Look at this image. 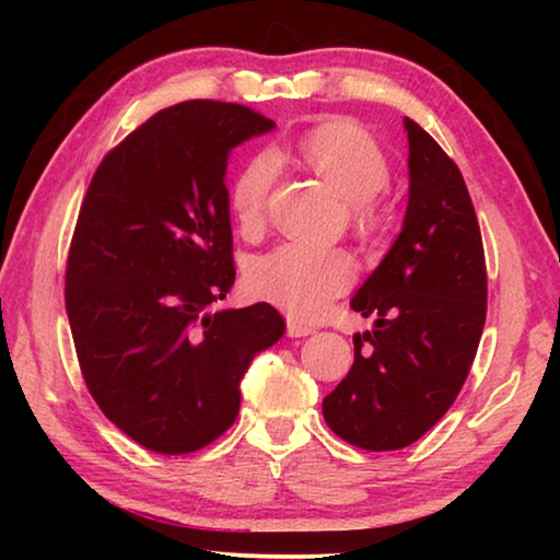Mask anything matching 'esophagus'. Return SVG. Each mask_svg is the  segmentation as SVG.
I'll return each mask as SVG.
<instances>
[{
	"mask_svg": "<svg viewBox=\"0 0 560 560\" xmlns=\"http://www.w3.org/2000/svg\"><path fill=\"white\" fill-rule=\"evenodd\" d=\"M314 326H308V324H303V320H299V318H293V316H289L287 318V334L291 336V338H303V336H311L314 334Z\"/></svg>",
	"mask_w": 560,
	"mask_h": 560,
	"instance_id": "1",
	"label": "esophagus"
}]
</instances>
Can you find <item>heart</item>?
<instances>
[{"instance_id":"heart-1","label":"heart","mask_w":560,"mask_h":560,"mask_svg":"<svg viewBox=\"0 0 560 560\" xmlns=\"http://www.w3.org/2000/svg\"><path fill=\"white\" fill-rule=\"evenodd\" d=\"M306 163L348 200L355 220H373L375 195L385 189L390 167L371 136L350 122H324L301 143ZM279 160L259 153L246 163L232 187V212L240 230L254 232L264 222L269 192L277 183ZM355 279V264L340 249H316L306 244H281L254 259L246 269V283L254 296L296 318H316Z\"/></svg>"}]
</instances>
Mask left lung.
<instances>
[{"mask_svg":"<svg viewBox=\"0 0 560 560\" xmlns=\"http://www.w3.org/2000/svg\"><path fill=\"white\" fill-rule=\"evenodd\" d=\"M402 230L350 301L375 328L353 336L355 360L324 397V417L360 450H402L457 400L487 318L485 246L459 167L415 120Z\"/></svg>","mask_w":560,"mask_h":560,"instance_id":"left-lung-1","label":"left lung"}]
</instances>
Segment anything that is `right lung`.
I'll list each match as a JSON object with an SVG mask.
<instances>
[{
    "mask_svg": "<svg viewBox=\"0 0 560 560\" xmlns=\"http://www.w3.org/2000/svg\"><path fill=\"white\" fill-rule=\"evenodd\" d=\"M273 130L236 103L155 113L103 158L66 267L75 355L103 415L158 454L232 428L252 360L287 330L269 303L214 311L234 283L232 148Z\"/></svg>",
    "mask_w": 560,
    "mask_h": 560,
    "instance_id": "add662e5",
    "label": "right lung"
}]
</instances>
